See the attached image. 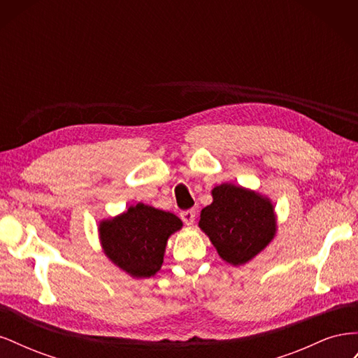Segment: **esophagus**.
Returning <instances> with one entry per match:
<instances>
[{
	"mask_svg": "<svg viewBox=\"0 0 358 358\" xmlns=\"http://www.w3.org/2000/svg\"><path fill=\"white\" fill-rule=\"evenodd\" d=\"M180 218L182 221L185 222L187 225H192L194 220H196V209H188V210H183L180 213Z\"/></svg>",
	"mask_w": 358,
	"mask_h": 358,
	"instance_id": "obj_1",
	"label": "esophagus"
}]
</instances>
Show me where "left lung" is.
I'll use <instances>...</instances> for the list:
<instances>
[{"mask_svg":"<svg viewBox=\"0 0 358 358\" xmlns=\"http://www.w3.org/2000/svg\"><path fill=\"white\" fill-rule=\"evenodd\" d=\"M200 213L199 227L224 262L242 266L263 251L276 234L273 204L252 189L221 183Z\"/></svg>","mask_w":358,"mask_h":358,"instance_id":"left-lung-1","label":"left lung"}]
</instances>
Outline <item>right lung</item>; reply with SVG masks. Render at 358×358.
<instances>
[{"instance_id":"obj_1","label":"right lung","mask_w":358,"mask_h":358,"mask_svg":"<svg viewBox=\"0 0 358 358\" xmlns=\"http://www.w3.org/2000/svg\"><path fill=\"white\" fill-rule=\"evenodd\" d=\"M182 229L176 215L137 203L100 222V242L110 262L133 278L154 276L162 266L169 237Z\"/></svg>"}]
</instances>
